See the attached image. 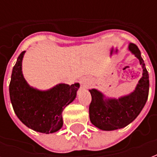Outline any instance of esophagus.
<instances>
[{
	"mask_svg": "<svg viewBox=\"0 0 157 157\" xmlns=\"http://www.w3.org/2000/svg\"><path fill=\"white\" fill-rule=\"evenodd\" d=\"M89 86V82L87 81H81V86L83 87V88H87Z\"/></svg>",
	"mask_w": 157,
	"mask_h": 157,
	"instance_id": "obj_1",
	"label": "esophagus"
}]
</instances>
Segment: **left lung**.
<instances>
[{
    "instance_id": "8db88e82",
    "label": "left lung",
    "mask_w": 157,
    "mask_h": 157,
    "mask_svg": "<svg viewBox=\"0 0 157 157\" xmlns=\"http://www.w3.org/2000/svg\"><path fill=\"white\" fill-rule=\"evenodd\" d=\"M129 50L139 59L143 67V76L135 90L121 98H105L95 89L90 90L92 100L89 107L91 123L103 130L121 129L130 124L144 108L148 97L149 76L141 53L135 44L130 43Z\"/></svg>"
}]
</instances>
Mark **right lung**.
I'll use <instances>...</instances> for the list:
<instances>
[{"label": "right lung", "mask_w": 157, "mask_h": 157, "mask_svg": "<svg viewBox=\"0 0 157 157\" xmlns=\"http://www.w3.org/2000/svg\"><path fill=\"white\" fill-rule=\"evenodd\" d=\"M25 51L18 57L10 83V97L18 118L35 131L50 134L63 126L62 112L75 99L79 83L59 84L47 91L29 86L23 76L22 60Z\"/></svg>", "instance_id": "right-lung-1"}]
</instances>
